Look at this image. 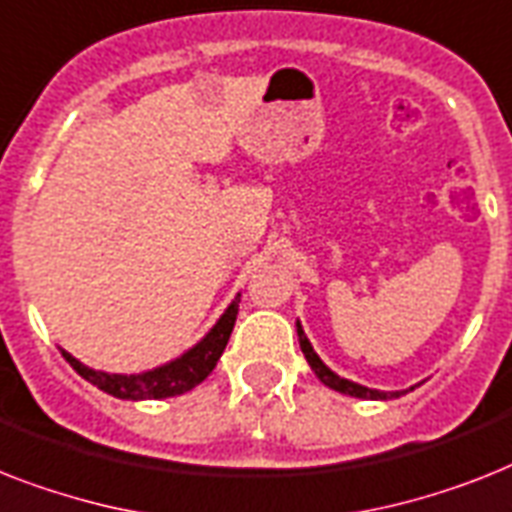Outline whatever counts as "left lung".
Segmentation results:
<instances>
[{
  "mask_svg": "<svg viewBox=\"0 0 512 512\" xmlns=\"http://www.w3.org/2000/svg\"><path fill=\"white\" fill-rule=\"evenodd\" d=\"M297 334H299V347H302V352H305L307 363H310V368L315 371V376L321 378L326 386L336 389V392L350 394V397H363V400H392V397H400L402 394V392H378V389H368V386H360V384H355V381L339 378L334 371H328L326 365L321 363V357L315 355L313 347H310V342H307L305 331H302V326H299V323H297ZM410 389H413V386H410Z\"/></svg>",
  "mask_w": 512,
  "mask_h": 512,
  "instance_id": "8db88e82",
  "label": "left lung"
}]
</instances>
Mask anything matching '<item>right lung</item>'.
Masks as SVG:
<instances>
[{"mask_svg": "<svg viewBox=\"0 0 512 512\" xmlns=\"http://www.w3.org/2000/svg\"><path fill=\"white\" fill-rule=\"evenodd\" d=\"M236 313H239V297L231 302V307L215 323L213 331L194 350H189L184 357L173 360V363L155 368V371L139 373V376H118V373L94 371L89 365L78 363L76 357H70L68 352H62V357L76 368L78 376H83L86 381L99 386L102 392L112 394V397H120V400H162V397H176V394H184L189 389H194L197 384H202L213 373L220 355L226 350L228 336L234 331Z\"/></svg>", "mask_w": 512, "mask_h": 512, "instance_id": "add662e5", "label": "right lung"}]
</instances>
